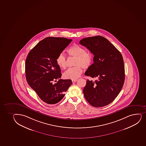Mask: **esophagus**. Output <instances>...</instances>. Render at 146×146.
Here are the masks:
<instances>
[{
  "instance_id": "1",
  "label": "esophagus",
  "mask_w": 146,
  "mask_h": 146,
  "mask_svg": "<svg viewBox=\"0 0 146 146\" xmlns=\"http://www.w3.org/2000/svg\"><path fill=\"white\" fill-rule=\"evenodd\" d=\"M77 79H75V80H72V82H76L77 81Z\"/></svg>"
}]
</instances>
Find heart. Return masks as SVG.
Listing matches in <instances>:
<instances>
[{
  "label": "heart",
  "instance_id": "heart-1",
  "mask_svg": "<svg viewBox=\"0 0 146 146\" xmlns=\"http://www.w3.org/2000/svg\"><path fill=\"white\" fill-rule=\"evenodd\" d=\"M68 53L71 56L75 57L74 60L75 66L69 68L64 73L66 78L75 80L78 78L82 72V67L88 68L93 61V55L91 52L85 51L84 48L78 45H74L68 49ZM56 62L58 66L62 69H65L67 66V61L63 53H60L56 58Z\"/></svg>",
  "mask_w": 146,
  "mask_h": 146
}]
</instances>
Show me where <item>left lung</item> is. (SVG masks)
Returning a JSON list of instances; mask_svg holds the SVG:
<instances>
[{"mask_svg": "<svg viewBox=\"0 0 146 146\" xmlns=\"http://www.w3.org/2000/svg\"><path fill=\"white\" fill-rule=\"evenodd\" d=\"M94 55V63L85 75L96 78L87 80L83 90L85 99L96 108L104 107L114 100L124 84V62L121 52L103 36L84 38L80 41Z\"/></svg>", "mask_w": 146, "mask_h": 146, "instance_id": "obj_1", "label": "left lung"}]
</instances>
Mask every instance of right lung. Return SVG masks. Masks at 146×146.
Wrapping results in <instances>:
<instances>
[{"mask_svg": "<svg viewBox=\"0 0 146 146\" xmlns=\"http://www.w3.org/2000/svg\"><path fill=\"white\" fill-rule=\"evenodd\" d=\"M72 39L47 37L39 41L27 55L25 60L26 79L29 85L43 102L57 103L64 97L71 85V80H62L60 68L56 62L59 53ZM59 80L54 84L53 82Z\"/></svg>", "mask_w": 146, "mask_h": 146, "instance_id": "1", "label": "right lung"}]
</instances>
